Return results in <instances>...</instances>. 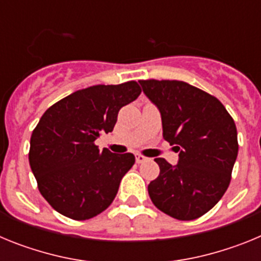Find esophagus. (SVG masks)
<instances>
[{"instance_id": "obj_1", "label": "esophagus", "mask_w": 261, "mask_h": 261, "mask_svg": "<svg viewBox=\"0 0 261 261\" xmlns=\"http://www.w3.org/2000/svg\"><path fill=\"white\" fill-rule=\"evenodd\" d=\"M145 161H147L146 156L141 155V154H136V162H137V163H144Z\"/></svg>"}]
</instances>
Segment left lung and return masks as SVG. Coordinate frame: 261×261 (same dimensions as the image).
<instances>
[{"instance_id":"obj_1","label":"left lung","mask_w":261,"mask_h":261,"mask_svg":"<svg viewBox=\"0 0 261 261\" xmlns=\"http://www.w3.org/2000/svg\"><path fill=\"white\" fill-rule=\"evenodd\" d=\"M144 93L159 108L163 138L179 151L172 166L154 159L159 176L147 186L161 212L180 221L208 213L225 195L238 155L231 115L211 94L176 80H141Z\"/></svg>"}]
</instances>
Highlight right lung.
<instances>
[{
    "mask_svg": "<svg viewBox=\"0 0 261 261\" xmlns=\"http://www.w3.org/2000/svg\"><path fill=\"white\" fill-rule=\"evenodd\" d=\"M140 94L136 81L95 85L65 96L40 117L29 161L41 196L60 214L90 220L114 201L135 155L99 151L95 140L114 130L120 108Z\"/></svg>",
    "mask_w": 261,
    "mask_h": 261,
    "instance_id": "add662e5",
    "label": "right lung"
}]
</instances>
